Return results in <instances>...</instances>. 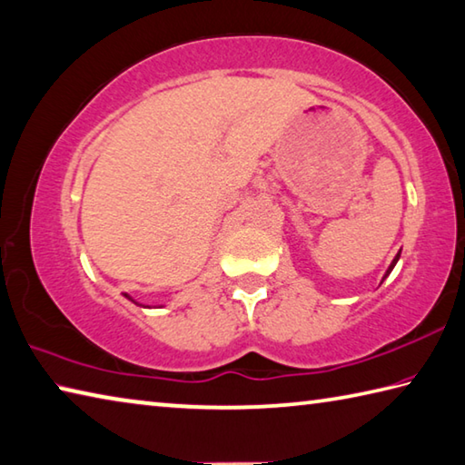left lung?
<instances>
[{"label":"left lung","mask_w":465,"mask_h":465,"mask_svg":"<svg viewBox=\"0 0 465 465\" xmlns=\"http://www.w3.org/2000/svg\"><path fill=\"white\" fill-rule=\"evenodd\" d=\"M399 258H401V252H399V254H396V256H394V260L391 262V266H388V270H386V274L382 276V281H386V278H388V274H391V272H392V268L396 266V262H399Z\"/></svg>","instance_id":"left-lung-1"}]
</instances>
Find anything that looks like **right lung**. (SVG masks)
Returning <instances> with one entry per match:
<instances>
[{"instance_id":"add662e5","label":"right lung","mask_w":465,"mask_h":465,"mask_svg":"<svg viewBox=\"0 0 465 465\" xmlns=\"http://www.w3.org/2000/svg\"><path fill=\"white\" fill-rule=\"evenodd\" d=\"M125 299H130L132 302H136V305H140V302H138V301H134V299L130 297V294H125ZM140 307H148V305H140Z\"/></svg>"}]
</instances>
